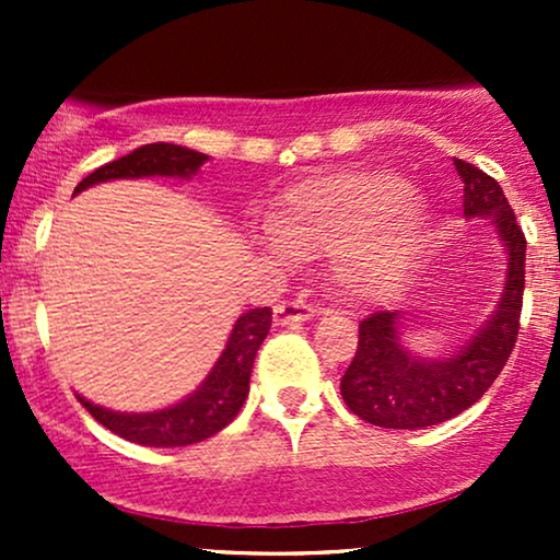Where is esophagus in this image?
I'll list each match as a JSON object with an SVG mask.
<instances>
[{
  "mask_svg": "<svg viewBox=\"0 0 560 560\" xmlns=\"http://www.w3.org/2000/svg\"><path fill=\"white\" fill-rule=\"evenodd\" d=\"M313 307L305 305V302H281V305L273 307V320L276 326H284V329H294V326H302L305 320L313 318Z\"/></svg>",
  "mask_w": 560,
  "mask_h": 560,
  "instance_id": "obj_1",
  "label": "esophagus"
}]
</instances>
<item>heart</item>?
I'll return each mask as SVG.
<instances>
[{
	"instance_id": "1",
	"label": "heart",
	"mask_w": 560,
	"mask_h": 560,
	"mask_svg": "<svg viewBox=\"0 0 560 560\" xmlns=\"http://www.w3.org/2000/svg\"><path fill=\"white\" fill-rule=\"evenodd\" d=\"M429 236L432 213L402 176L339 171L287 189L255 244L281 266L337 249L339 281L350 292L374 298L413 273Z\"/></svg>"
}]
</instances>
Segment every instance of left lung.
Here are the masks:
<instances>
[{
  "instance_id": "obj_1",
  "label": "left lung",
  "mask_w": 560,
  "mask_h": 560,
  "mask_svg": "<svg viewBox=\"0 0 560 560\" xmlns=\"http://www.w3.org/2000/svg\"><path fill=\"white\" fill-rule=\"evenodd\" d=\"M464 184V218L485 221L505 249V276L487 318L445 355H421L402 342L405 311L361 320V342L345 371L342 400L382 429H427L455 419L492 387L518 337L526 240L494 178L453 160Z\"/></svg>"
}]
</instances>
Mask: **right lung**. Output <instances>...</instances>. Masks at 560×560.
I'll return each mask as SVG.
<instances>
[{"mask_svg": "<svg viewBox=\"0 0 560 560\" xmlns=\"http://www.w3.org/2000/svg\"><path fill=\"white\" fill-rule=\"evenodd\" d=\"M208 160V155L189 150V147L155 141V144L139 147V150L89 173L75 186L73 197L86 191L89 186L120 182V178H178V182H191ZM268 329H271V307H255V311L242 313L231 326L226 347L221 350L213 369L208 371V376L197 384V389H191L178 402L165 405V408L128 413V410L102 408V405H94L83 395L75 397L102 427L128 442L147 447L195 445V442L208 440V436L221 432L223 427H229L242 410L249 392V374H253L255 355H258L262 339L268 337Z\"/></svg>", "mask_w": 560, "mask_h": 560, "instance_id": "obj_1", "label": "right lung"}]
</instances>
